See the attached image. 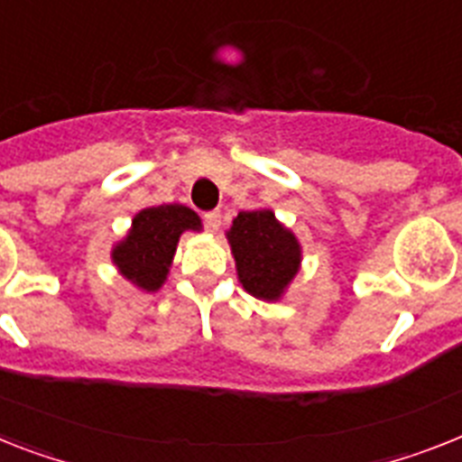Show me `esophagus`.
<instances>
[{"label":"esophagus","instance_id":"34e87169","mask_svg":"<svg viewBox=\"0 0 462 462\" xmlns=\"http://www.w3.org/2000/svg\"><path fill=\"white\" fill-rule=\"evenodd\" d=\"M203 219H205V226H208V231H212V234H217V231H219V226H222V212H219V209L205 212Z\"/></svg>","mask_w":462,"mask_h":462}]
</instances>
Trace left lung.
<instances>
[{
	"instance_id": "1",
	"label": "left lung",
	"mask_w": 462,
	"mask_h": 462,
	"mask_svg": "<svg viewBox=\"0 0 462 462\" xmlns=\"http://www.w3.org/2000/svg\"><path fill=\"white\" fill-rule=\"evenodd\" d=\"M238 281L257 300H281L300 272L302 247L272 209L238 212L226 231Z\"/></svg>"
}]
</instances>
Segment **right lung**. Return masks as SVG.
Masks as SVG:
<instances>
[{
    "mask_svg": "<svg viewBox=\"0 0 462 462\" xmlns=\"http://www.w3.org/2000/svg\"><path fill=\"white\" fill-rule=\"evenodd\" d=\"M200 217L186 205H158L141 209L127 236L113 247V264L127 281L146 292L162 288L177 253L179 236L200 231Z\"/></svg>",
    "mask_w": 462,
    "mask_h": 462,
    "instance_id": "right-lung-1",
    "label": "right lung"
}]
</instances>
